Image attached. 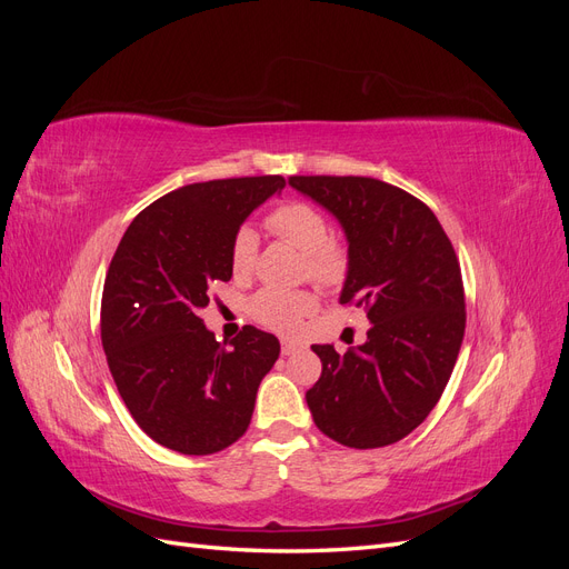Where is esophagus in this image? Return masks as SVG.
Listing matches in <instances>:
<instances>
[{
	"label": "esophagus",
	"mask_w": 569,
	"mask_h": 569,
	"mask_svg": "<svg viewBox=\"0 0 569 569\" xmlns=\"http://www.w3.org/2000/svg\"><path fill=\"white\" fill-rule=\"evenodd\" d=\"M299 349H301V343H297V341H282V356H291Z\"/></svg>",
	"instance_id": "1"
}]
</instances>
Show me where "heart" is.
Instances as JSON below:
<instances>
[{
	"instance_id": "obj_1",
	"label": "heart",
	"mask_w": 569,
	"mask_h": 569,
	"mask_svg": "<svg viewBox=\"0 0 569 569\" xmlns=\"http://www.w3.org/2000/svg\"><path fill=\"white\" fill-rule=\"evenodd\" d=\"M268 228L282 237L284 242L297 247L303 253L308 278L318 284H339L347 274V251L330 239L325 216L303 201H284L270 211ZM258 249V237L251 228H242L230 247V266L234 274H247L253 268ZM316 297L311 291H284V289H261L251 297V316L270 327L274 332L291 335L299 330L303 318L316 311Z\"/></svg>"
}]
</instances>
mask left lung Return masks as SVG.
<instances>
[{"mask_svg":"<svg viewBox=\"0 0 569 569\" xmlns=\"http://www.w3.org/2000/svg\"><path fill=\"white\" fill-rule=\"evenodd\" d=\"M347 234L349 270L339 303L372 322L347 353L313 343L320 380L306 391L322 435L349 449L408 437L449 385L465 335L460 263L437 216L403 189L358 176H291Z\"/></svg>","mask_w":569,"mask_h":569,"instance_id":"1","label":"left lung"}]
</instances>
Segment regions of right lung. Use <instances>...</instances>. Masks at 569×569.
Masks as SVG:
<instances>
[{"mask_svg":"<svg viewBox=\"0 0 569 569\" xmlns=\"http://www.w3.org/2000/svg\"><path fill=\"white\" fill-rule=\"evenodd\" d=\"M284 178H232L176 189L137 216L111 258L101 343L130 416L166 449L209 456L247 432L256 391L280 356L244 325L228 347L206 330L209 287L232 278L242 222Z\"/></svg>","mask_w":569,"mask_h":569,"instance_id":"1","label":"right lung"}]
</instances>
